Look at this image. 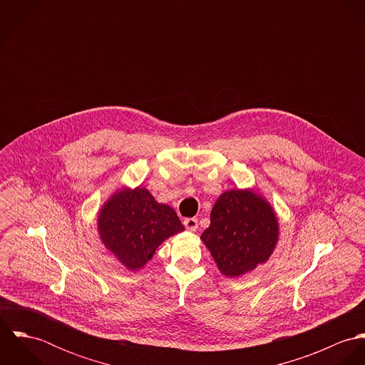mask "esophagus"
Listing matches in <instances>:
<instances>
[{"mask_svg":"<svg viewBox=\"0 0 365 365\" xmlns=\"http://www.w3.org/2000/svg\"><path fill=\"white\" fill-rule=\"evenodd\" d=\"M184 226H185V229L190 230V232H197V229H198V220H197L195 217H187V219H184Z\"/></svg>","mask_w":365,"mask_h":365,"instance_id":"34e87169","label":"esophagus"}]
</instances>
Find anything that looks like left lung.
Instances as JSON below:
<instances>
[{
	"mask_svg": "<svg viewBox=\"0 0 365 365\" xmlns=\"http://www.w3.org/2000/svg\"><path fill=\"white\" fill-rule=\"evenodd\" d=\"M278 236L279 223L271 204L253 188H233L216 200L201 240L219 271L235 278L268 260Z\"/></svg>",
	"mask_w": 365,
	"mask_h": 365,
	"instance_id": "8db88e82",
	"label": "left lung"
}]
</instances>
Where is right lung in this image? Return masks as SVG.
<instances>
[{
  "instance_id": "right-lung-1",
  "label": "right lung",
  "mask_w": 365,
  "mask_h": 365,
  "mask_svg": "<svg viewBox=\"0 0 365 365\" xmlns=\"http://www.w3.org/2000/svg\"><path fill=\"white\" fill-rule=\"evenodd\" d=\"M97 230L105 249L129 271L152 260L158 246L184 230L175 210L145 187L118 188L98 210Z\"/></svg>"
}]
</instances>
